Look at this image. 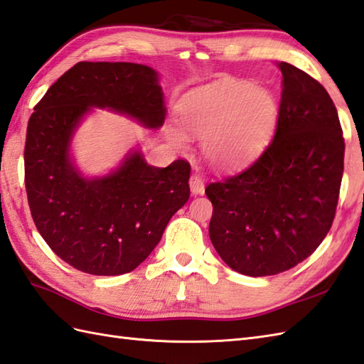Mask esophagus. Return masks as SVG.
I'll list each match as a JSON object with an SVG mask.
<instances>
[{
  "mask_svg": "<svg viewBox=\"0 0 364 364\" xmlns=\"http://www.w3.org/2000/svg\"><path fill=\"white\" fill-rule=\"evenodd\" d=\"M189 186H191L192 196H201V193L205 192V181H203L201 176H198V175H192L191 176Z\"/></svg>",
  "mask_w": 364,
  "mask_h": 364,
  "instance_id": "esophagus-1",
  "label": "esophagus"
}]
</instances>
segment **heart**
<instances>
[{"mask_svg":"<svg viewBox=\"0 0 364 364\" xmlns=\"http://www.w3.org/2000/svg\"><path fill=\"white\" fill-rule=\"evenodd\" d=\"M178 124L166 125L167 141L188 149L191 136L203 139L206 163L218 172H232L251 164L272 141L279 117L274 95L247 80H223L186 97Z\"/></svg>","mask_w":364,"mask_h":364,"instance_id":"1","label":"heart"}]
</instances>
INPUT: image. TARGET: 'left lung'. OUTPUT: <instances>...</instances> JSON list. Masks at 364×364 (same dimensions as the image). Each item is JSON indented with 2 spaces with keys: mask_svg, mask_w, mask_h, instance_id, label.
<instances>
[{
  "mask_svg": "<svg viewBox=\"0 0 364 364\" xmlns=\"http://www.w3.org/2000/svg\"><path fill=\"white\" fill-rule=\"evenodd\" d=\"M272 144L247 171L210 183L209 237L225 264L245 276L296 267L333 223L344 168V139L326 88L290 63Z\"/></svg>",
  "mask_w": 364,
  "mask_h": 364,
  "instance_id": "left-lung-1",
  "label": "left lung"
}]
</instances>
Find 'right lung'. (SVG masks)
Returning a JSON list of instances; mask_svg holds the SVG:
<instances>
[{
	"label": "right lung",
	"mask_w": 364,
	"mask_h": 364,
	"mask_svg": "<svg viewBox=\"0 0 364 364\" xmlns=\"http://www.w3.org/2000/svg\"><path fill=\"white\" fill-rule=\"evenodd\" d=\"M92 108L159 129L167 113L159 74L127 62L74 65L33 108L24 181L33 223L58 257L83 273L119 276L150 256L189 200L191 166L184 159L150 166L134 146L109 172L85 175L73 139Z\"/></svg>",
	"instance_id": "add662e5"
}]
</instances>
